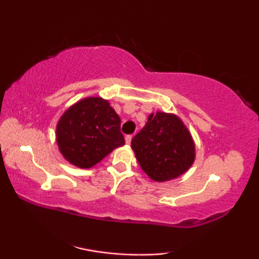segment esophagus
I'll list each match as a JSON object with an SVG mask.
<instances>
[{"label": "esophagus", "instance_id": "esophagus-1", "mask_svg": "<svg viewBox=\"0 0 259 259\" xmlns=\"http://www.w3.org/2000/svg\"><path fill=\"white\" fill-rule=\"evenodd\" d=\"M132 136H126L125 140H126V144H131V141H132Z\"/></svg>", "mask_w": 259, "mask_h": 259}]
</instances>
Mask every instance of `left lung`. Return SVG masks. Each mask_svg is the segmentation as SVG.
Listing matches in <instances>:
<instances>
[{
  "label": "left lung",
  "mask_w": 259,
  "mask_h": 259,
  "mask_svg": "<svg viewBox=\"0 0 259 259\" xmlns=\"http://www.w3.org/2000/svg\"><path fill=\"white\" fill-rule=\"evenodd\" d=\"M131 144L141 168L155 182L177 178L194 161L192 137L182 120L173 114H151Z\"/></svg>",
  "instance_id": "left-lung-1"
}]
</instances>
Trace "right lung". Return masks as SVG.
<instances>
[{"label": "right lung", "mask_w": 259, "mask_h": 259, "mask_svg": "<svg viewBox=\"0 0 259 259\" xmlns=\"http://www.w3.org/2000/svg\"><path fill=\"white\" fill-rule=\"evenodd\" d=\"M120 120L107 100L83 99L67 109L56 127L60 152L70 164L88 168L125 145Z\"/></svg>", "instance_id": "1"}]
</instances>
